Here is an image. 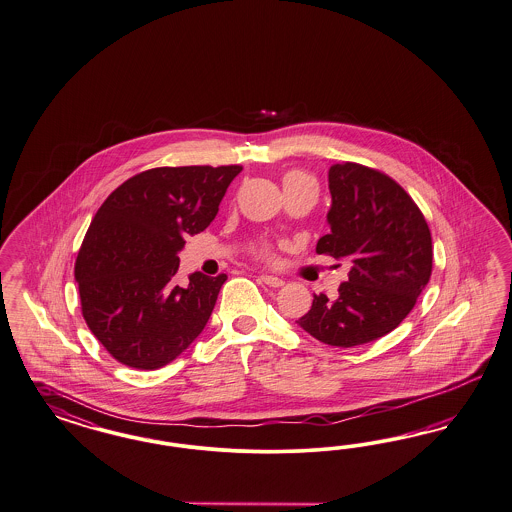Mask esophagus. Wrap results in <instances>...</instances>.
Returning <instances> with one entry per match:
<instances>
[{"label": "esophagus", "instance_id": "obj_1", "mask_svg": "<svg viewBox=\"0 0 512 512\" xmlns=\"http://www.w3.org/2000/svg\"><path fill=\"white\" fill-rule=\"evenodd\" d=\"M259 280H261L263 283H266L268 287H282L283 283H285L283 282L282 278H276V276H266V274H263Z\"/></svg>", "mask_w": 512, "mask_h": 512}]
</instances>
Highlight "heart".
Returning a JSON list of instances; mask_svg holds the SVG:
<instances>
[{
  "mask_svg": "<svg viewBox=\"0 0 512 512\" xmlns=\"http://www.w3.org/2000/svg\"><path fill=\"white\" fill-rule=\"evenodd\" d=\"M306 179H310V177L306 176V174H302L299 170H291V172H287V174L283 176V189H287V187H291V185H297V183L306 181ZM257 253H259V257H263V259H270V257H272L270 247H259Z\"/></svg>",
  "mask_w": 512,
  "mask_h": 512,
  "instance_id": "b5f03b06",
  "label": "heart"
}]
</instances>
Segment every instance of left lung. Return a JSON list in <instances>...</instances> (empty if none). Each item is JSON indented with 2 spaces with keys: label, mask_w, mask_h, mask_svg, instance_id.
Segmentation results:
<instances>
[{
  "label": "left lung",
  "mask_w": 512,
  "mask_h": 512,
  "mask_svg": "<svg viewBox=\"0 0 512 512\" xmlns=\"http://www.w3.org/2000/svg\"><path fill=\"white\" fill-rule=\"evenodd\" d=\"M331 232L319 255L350 261L338 297L314 295L297 321L319 342L353 348L388 335L410 314L431 278L433 244L425 217L410 194L380 170L357 162L329 168Z\"/></svg>",
  "instance_id": "8db88e82"
}]
</instances>
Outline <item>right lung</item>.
I'll return each mask as SVG.
<instances>
[{
	"label": "right lung",
	"instance_id": "add662e5",
	"mask_svg": "<svg viewBox=\"0 0 512 512\" xmlns=\"http://www.w3.org/2000/svg\"><path fill=\"white\" fill-rule=\"evenodd\" d=\"M240 164L160 166L126 179L94 215L75 261L81 312L113 359L155 371L212 316L225 274L176 282L187 234L206 229Z\"/></svg>",
	"mask_w": 512,
	"mask_h": 512
}]
</instances>
